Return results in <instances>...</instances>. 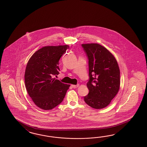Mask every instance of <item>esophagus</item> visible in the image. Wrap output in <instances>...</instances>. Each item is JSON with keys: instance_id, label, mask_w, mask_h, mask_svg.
I'll return each mask as SVG.
<instances>
[{"instance_id": "esophagus-1", "label": "esophagus", "mask_w": 147, "mask_h": 147, "mask_svg": "<svg viewBox=\"0 0 147 147\" xmlns=\"http://www.w3.org/2000/svg\"><path fill=\"white\" fill-rule=\"evenodd\" d=\"M71 86H72V88H73L74 89L78 88L79 86V84H77V85H72Z\"/></svg>"}]
</instances>
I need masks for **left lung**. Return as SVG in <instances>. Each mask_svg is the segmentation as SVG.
I'll list each match as a JSON object with an SVG mask.
<instances>
[{
	"label": "left lung",
	"instance_id": "1",
	"mask_svg": "<svg viewBox=\"0 0 147 147\" xmlns=\"http://www.w3.org/2000/svg\"><path fill=\"white\" fill-rule=\"evenodd\" d=\"M89 60L88 94L84 97L87 105L95 109L107 107L118 93L120 71L114 56L98 43L82 44Z\"/></svg>",
	"mask_w": 147,
	"mask_h": 147
}]
</instances>
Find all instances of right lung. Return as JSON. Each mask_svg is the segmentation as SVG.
I'll list each match as a JSON object with an SVG mask.
<instances>
[{
  "instance_id": "1",
  "label": "right lung",
  "mask_w": 147,
  "mask_h": 147,
  "mask_svg": "<svg viewBox=\"0 0 147 147\" xmlns=\"http://www.w3.org/2000/svg\"><path fill=\"white\" fill-rule=\"evenodd\" d=\"M69 48L68 45L46 46L30 58L25 69V88L38 107L50 110L61 104L70 85L55 80L59 74V61Z\"/></svg>"
}]
</instances>
